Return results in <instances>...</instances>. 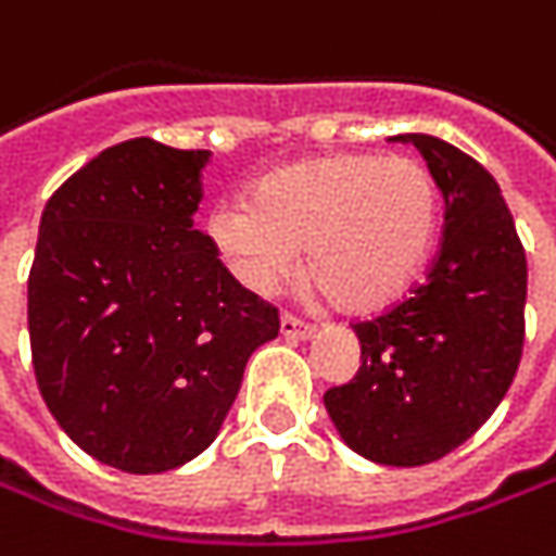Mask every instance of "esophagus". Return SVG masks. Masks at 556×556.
Masks as SVG:
<instances>
[{"instance_id":"esophagus-1","label":"esophagus","mask_w":556,"mask_h":556,"mask_svg":"<svg viewBox=\"0 0 556 556\" xmlns=\"http://www.w3.org/2000/svg\"><path fill=\"white\" fill-rule=\"evenodd\" d=\"M281 334H285V338H293V341H309V338L316 334V328H313L309 321L296 319L291 313H285V316H281Z\"/></svg>"}]
</instances>
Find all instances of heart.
<instances>
[{"label":"heart","instance_id":"heart-1","mask_svg":"<svg viewBox=\"0 0 556 556\" xmlns=\"http://www.w3.org/2000/svg\"><path fill=\"white\" fill-rule=\"evenodd\" d=\"M441 231L431 172L409 155L334 153L263 175L250 203L208 208L206 237L243 288H278L306 247V275L348 313L394 303Z\"/></svg>","mask_w":556,"mask_h":556}]
</instances>
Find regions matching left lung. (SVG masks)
I'll return each mask as SVG.
<instances>
[{
    "label": "left lung",
    "mask_w": 556,
    "mask_h": 556,
    "mask_svg": "<svg viewBox=\"0 0 556 556\" xmlns=\"http://www.w3.org/2000/svg\"><path fill=\"white\" fill-rule=\"evenodd\" d=\"M413 143L444 197V237L426 281L378 319L356 321L359 372L325 391L350 451L426 466L488 422L514 381L526 334V253L485 168L431 134Z\"/></svg>",
    "instance_id": "1"
}]
</instances>
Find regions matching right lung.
<instances>
[{"mask_svg":"<svg viewBox=\"0 0 556 556\" xmlns=\"http://www.w3.org/2000/svg\"><path fill=\"white\" fill-rule=\"evenodd\" d=\"M208 155L125 140L42 208L27 278L37 384L71 441L122 472L203 454L281 328L193 231Z\"/></svg>","mask_w":556,"mask_h":556,"instance_id":"add662e5","label":"right lung"}]
</instances>
